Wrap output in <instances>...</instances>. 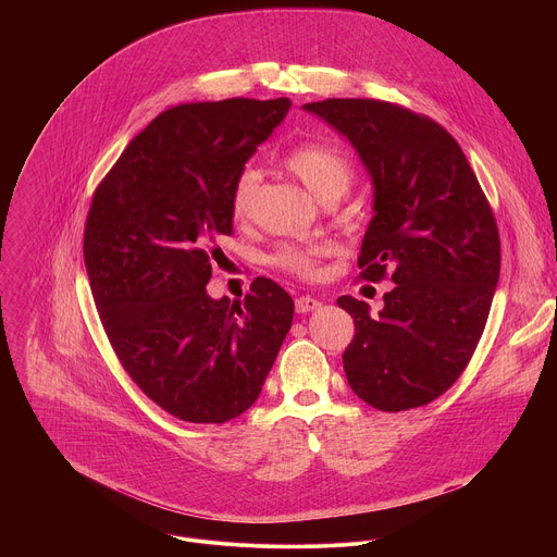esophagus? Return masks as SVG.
Masks as SVG:
<instances>
[{
    "instance_id": "obj_1",
    "label": "esophagus",
    "mask_w": 557,
    "mask_h": 557,
    "mask_svg": "<svg viewBox=\"0 0 557 557\" xmlns=\"http://www.w3.org/2000/svg\"><path fill=\"white\" fill-rule=\"evenodd\" d=\"M322 306V301L320 299H314V297H310V295H301V297H297L295 299V308H297V312H310V310H317Z\"/></svg>"
}]
</instances>
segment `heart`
Here are the masks:
<instances>
[{
	"label": "heart",
	"instance_id": "1",
	"mask_svg": "<svg viewBox=\"0 0 557 557\" xmlns=\"http://www.w3.org/2000/svg\"><path fill=\"white\" fill-rule=\"evenodd\" d=\"M284 168L295 174L317 198H342L352 183V165L348 158L333 145L326 143H299L290 147L282 156ZM258 189V172L253 168H245L231 187V213L233 218L243 220L251 213L253 198ZM322 247H282L273 264L295 273L299 277H312L320 264Z\"/></svg>",
	"mask_w": 557,
	"mask_h": 557
}]
</instances>
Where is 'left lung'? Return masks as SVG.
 <instances>
[{"instance_id":"8db88e82","label":"left lung","mask_w":557,"mask_h":557,"mask_svg":"<svg viewBox=\"0 0 557 557\" xmlns=\"http://www.w3.org/2000/svg\"><path fill=\"white\" fill-rule=\"evenodd\" d=\"M357 149L374 187L359 269L396 284L379 314L350 295L344 352L352 392L383 412L432 404L467 368L500 275L494 211L454 136L436 121L376 99L306 103Z\"/></svg>"}]
</instances>
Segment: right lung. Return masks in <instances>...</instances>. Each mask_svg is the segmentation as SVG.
Listing matches in <instances>:
<instances>
[{
	"label": "right lung",
	"mask_w": 557,
	"mask_h": 557,
	"mask_svg": "<svg viewBox=\"0 0 557 557\" xmlns=\"http://www.w3.org/2000/svg\"><path fill=\"white\" fill-rule=\"evenodd\" d=\"M288 99L185 103L158 114L101 181L84 258L106 335L132 381L189 423H226L262 392L293 322L290 295L258 277L245 301L207 295L231 187Z\"/></svg>",
	"instance_id": "1"
}]
</instances>
